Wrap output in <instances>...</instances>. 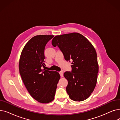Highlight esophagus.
<instances>
[{"instance_id": "esophagus-1", "label": "esophagus", "mask_w": 120, "mask_h": 120, "mask_svg": "<svg viewBox=\"0 0 120 120\" xmlns=\"http://www.w3.org/2000/svg\"><path fill=\"white\" fill-rule=\"evenodd\" d=\"M59 74H60V76H61V77H63V74H64V72H63V71H59Z\"/></svg>"}]
</instances>
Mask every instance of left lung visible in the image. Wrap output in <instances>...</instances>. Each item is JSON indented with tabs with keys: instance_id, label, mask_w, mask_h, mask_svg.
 I'll use <instances>...</instances> for the list:
<instances>
[{
	"instance_id": "8db88e82",
	"label": "left lung",
	"mask_w": 120,
	"mask_h": 120,
	"mask_svg": "<svg viewBox=\"0 0 120 120\" xmlns=\"http://www.w3.org/2000/svg\"><path fill=\"white\" fill-rule=\"evenodd\" d=\"M58 46L66 61L72 60L71 71L64 72L68 81L66 91L71 100L81 101L89 97L94 90L98 72L97 55L92 44L78 33L56 36L52 40Z\"/></svg>"
}]
</instances>
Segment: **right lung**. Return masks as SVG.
<instances>
[{"label": "right lung", "mask_w": 120, "mask_h": 120, "mask_svg": "<svg viewBox=\"0 0 120 120\" xmlns=\"http://www.w3.org/2000/svg\"><path fill=\"white\" fill-rule=\"evenodd\" d=\"M53 35H37L23 48L19 61V71L24 84L30 95L42 103L52 101L60 75L57 71L43 70L45 48Z\"/></svg>", "instance_id": "right-lung-1"}]
</instances>
